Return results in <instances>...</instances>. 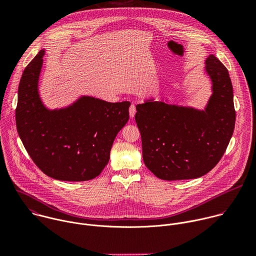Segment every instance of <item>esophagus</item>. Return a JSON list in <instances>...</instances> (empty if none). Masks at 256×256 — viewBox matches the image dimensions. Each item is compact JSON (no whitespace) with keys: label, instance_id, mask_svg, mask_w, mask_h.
I'll return each mask as SVG.
<instances>
[{"label":"esophagus","instance_id":"34e87169","mask_svg":"<svg viewBox=\"0 0 256 256\" xmlns=\"http://www.w3.org/2000/svg\"><path fill=\"white\" fill-rule=\"evenodd\" d=\"M134 116H136V106H134V104H132L130 106V118H134Z\"/></svg>","mask_w":256,"mask_h":256}]
</instances>
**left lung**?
Returning <instances> with one entry per match:
<instances>
[{"label":"left lung","instance_id":"1","mask_svg":"<svg viewBox=\"0 0 256 256\" xmlns=\"http://www.w3.org/2000/svg\"><path fill=\"white\" fill-rule=\"evenodd\" d=\"M204 64L212 83L204 109L154 99L136 106L144 163L160 179L206 174L221 160L232 138L236 114L228 70L212 54Z\"/></svg>","mask_w":256,"mask_h":256}]
</instances>
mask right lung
Listing matches in <instances>:
<instances>
[{
    "instance_id": "1",
    "label": "right lung",
    "mask_w": 256,
    "mask_h": 256,
    "mask_svg": "<svg viewBox=\"0 0 256 256\" xmlns=\"http://www.w3.org/2000/svg\"><path fill=\"white\" fill-rule=\"evenodd\" d=\"M46 50L25 68L18 88L16 126L29 156L44 174L62 181L98 176L114 140L128 120L130 101L107 102L88 95L50 109L40 94Z\"/></svg>"
}]
</instances>
